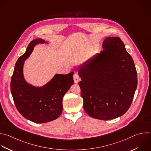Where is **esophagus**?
<instances>
[{"instance_id": "obj_1", "label": "esophagus", "mask_w": 151, "mask_h": 151, "mask_svg": "<svg viewBox=\"0 0 151 151\" xmlns=\"http://www.w3.org/2000/svg\"><path fill=\"white\" fill-rule=\"evenodd\" d=\"M73 79H74L75 83H78L79 81V80H80L79 75H78V74L76 72H75V73L73 75Z\"/></svg>"}]
</instances>
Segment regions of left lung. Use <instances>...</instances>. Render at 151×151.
Masks as SVG:
<instances>
[{
	"label": "left lung",
	"instance_id": "obj_1",
	"mask_svg": "<svg viewBox=\"0 0 151 151\" xmlns=\"http://www.w3.org/2000/svg\"><path fill=\"white\" fill-rule=\"evenodd\" d=\"M103 49L79 67V85L85 112L92 118L108 120L123 116L130 107L137 76L119 37H107Z\"/></svg>",
	"mask_w": 151,
	"mask_h": 151
}]
</instances>
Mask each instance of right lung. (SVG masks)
<instances>
[{
  "label": "right lung",
  "mask_w": 151,
  "mask_h": 151,
  "mask_svg": "<svg viewBox=\"0 0 151 151\" xmlns=\"http://www.w3.org/2000/svg\"><path fill=\"white\" fill-rule=\"evenodd\" d=\"M47 43L37 38L31 41L25 53L17 60L11 81V91L15 105L19 113L27 119L44 123L58 119L63 111L62 100L73 83L72 72L67 75L56 74L47 83L35 87L24 79V61L30 56L34 46Z\"/></svg>",
  "instance_id": "right-lung-1"
}]
</instances>
